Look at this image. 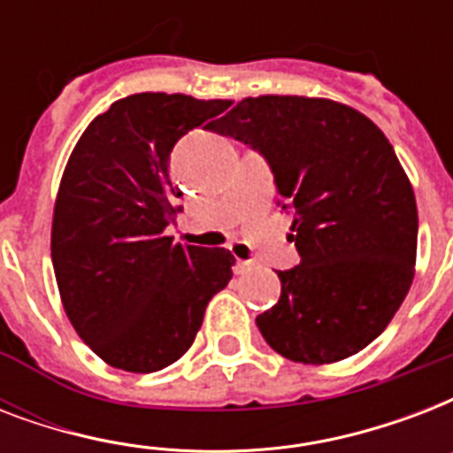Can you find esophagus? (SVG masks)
Masks as SVG:
<instances>
[{"instance_id": "34e87169", "label": "esophagus", "mask_w": 453, "mask_h": 453, "mask_svg": "<svg viewBox=\"0 0 453 453\" xmlns=\"http://www.w3.org/2000/svg\"><path fill=\"white\" fill-rule=\"evenodd\" d=\"M256 268V263L254 261H237V265H234V270H237V273H249V270H254Z\"/></svg>"}]
</instances>
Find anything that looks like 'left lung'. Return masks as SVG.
<instances>
[{
  "label": "left lung",
  "instance_id": "1",
  "mask_svg": "<svg viewBox=\"0 0 453 453\" xmlns=\"http://www.w3.org/2000/svg\"><path fill=\"white\" fill-rule=\"evenodd\" d=\"M268 159L301 263L256 317L282 357L329 365L365 350L407 296L416 197L393 145L357 110L326 98H244L211 127Z\"/></svg>",
  "mask_w": 453,
  "mask_h": 453
}]
</instances>
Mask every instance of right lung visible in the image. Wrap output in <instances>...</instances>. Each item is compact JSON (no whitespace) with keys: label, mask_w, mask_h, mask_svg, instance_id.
Returning <instances> with one entry per match:
<instances>
[{"label":"right lung","mask_w":453,"mask_h":453,"mask_svg":"<svg viewBox=\"0 0 453 453\" xmlns=\"http://www.w3.org/2000/svg\"><path fill=\"white\" fill-rule=\"evenodd\" d=\"M230 105L127 96L88 124L67 159L53 209V273L74 331L115 369L150 373L183 357L233 277L227 249L183 247L164 233L183 195L169 173L173 145Z\"/></svg>","instance_id":"1"}]
</instances>
